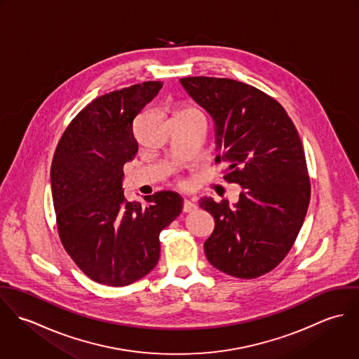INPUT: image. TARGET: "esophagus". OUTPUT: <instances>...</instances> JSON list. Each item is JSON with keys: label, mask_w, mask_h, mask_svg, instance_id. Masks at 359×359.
Wrapping results in <instances>:
<instances>
[{"label": "esophagus", "mask_w": 359, "mask_h": 359, "mask_svg": "<svg viewBox=\"0 0 359 359\" xmlns=\"http://www.w3.org/2000/svg\"><path fill=\"white\" fill-rule=\"evenodd\" d=\"M196 208H198V205H195L194 202H191V201H185L184 205H182V211H184V212H192V211H195Z\"/></svg>", "instance_id": "34e87169"}]
</instances>
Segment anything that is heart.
<instances>
[{
	"instance_id": "heart-1",
	"label": "heart",
	"mask_w": 359,
	"mask_h": 359,
	"mask_svg": "<svg viewBox=\"0 0 359 359\" xmlns=\"http://www.w3.org/2000/svg\"><path fill=\"white\" fill-rule=\"evenodd\" d=\"M187 111H199V110L195 107H191V106H184L178 110V113H187Z\"/></svg>"
}]
</instances>
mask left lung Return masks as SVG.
<instances>
[{"label": "left lung", "mask_w": 359, "mask_h": 359, "mask_svg": "<svg viewBox=\"0 0 359 359\" xmlns=\"http://www.w3.org/2000/svg\"><path fill=\"white\" fill-rule=\"evenodd\" d=\"M180 81L215 123L224 180L243 188L233 207L201 199L215 222L205 257L231 276L255 279L287 256L307 214L311 184L300 135L283 106L253 86L205 76Z\"/></svg>", "instance_id": "obj_1"}]
</instances>
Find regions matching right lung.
<instances>
[{"label":"right lung","instance_id":"right-lung-1","mask_svg":"<svg viewBox=\"0 0 359 359\" xmlns=\"http://www.w3.org/2000/svg\"><path fill=\"white\" fill-rule=\"evenodd\" d=\"M145 81L88 103L67 126L51 165L52 201L60 242L93 280L126 286L149 273L160 232L182 211L170 191L126 202L123 167L138 152L134 121L161 90Z\"/></svg>","mask_w":359,"mask_h":359}]
</instances>
